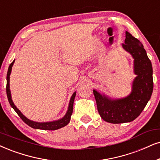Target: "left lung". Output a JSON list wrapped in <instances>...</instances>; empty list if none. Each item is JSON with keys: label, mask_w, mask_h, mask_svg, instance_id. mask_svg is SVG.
Listing matches in <instances>:
<instances>
[{"label": "left lung", "mask_w": 160, "mask_h": 160, "mask_svg": "<svg viewBox=\"0 0 160 160\" xmlns=\"http://www.w3.org/2000/svg\"><path fill=\"white\" fill-rule=\"evenodd\" d=\"M122 46L134 58V72L137 76L131 94L124 99L111 100L93 90L100 117L114 124L134 120L150 100L153 88L152 65L142 43L125 32Z\"/></svg>", "instance_id": "obj_1"}]
</instances>
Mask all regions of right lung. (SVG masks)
<instances>
[{
  "label": "right lung",
  "instance_id": "add662e5",
  "mask_svg": "<svg viewBox=\"0 0 160 160\" xmlns=\"http://www.w3.org/2000/svg\"><path fill=\"white\" fill-rule=\"evenodd\" d=\"M14 62H15V60H13L12 62L9 65V68H8L7 75V94L8 100H9L10 106L12 107L14 110H15L16 113L18 114V116L21 117V120H23L26 124H27L29 126L32 127V128H36V129L53 131V130H57V129H59L60 128H62V127L66 126V125L69 122V121L71 120V116H72V112H73V105H74V98H75V95H76V92H74V94H72V98H71V100H70L69 106H68V109L67 111V113H66V114L64 116V117H62V119H60L59 120L54 121V122H34V121L29 120V119H27L26 117H24L23 115L21 114V112H20L17 108H16V106L13 103L12 100L11 93H10V90H9V75L10 74H11L12 67Z\"/></svg>",
  "mask_w": 160,
  "mask_h": 160
}]
</instances>
